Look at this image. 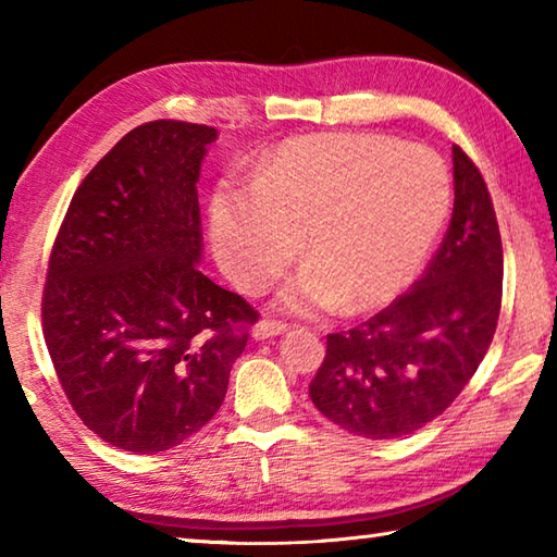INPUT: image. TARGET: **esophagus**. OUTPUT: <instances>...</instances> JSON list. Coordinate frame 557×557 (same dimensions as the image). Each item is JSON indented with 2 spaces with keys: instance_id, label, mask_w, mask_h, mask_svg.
Wrapping results in <instances>:
<instances>
[{
  "instance_id": "34e87169",
  "label": "esophagus",
  "mask_w": 557,
  "mask_h": 557,
  "mask_svg": "<svg viewBox=\"0 0 557 557\" xmlns=\"http://www.w3.org/2000/svg\"><path fill=\"white\" fill-rule=\"evenodd\" d=\"M287 326L282 322H272V319H262V322L256 324V329H252V336L258 338V342H265V338H272V336H280L285 334Z\"/></svg>"
}]
</instances>
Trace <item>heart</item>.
Listing matches in <instances>:
<instances>
[{
  "mask_svg": "<svg viewBox=\"0 0 557 557\" xmlns=\"http://www.w3.org/2000/svg\"><path fill=\"white\" fill-rule=\"evenodd\" d=\"M451 209L440 154L385 135L322 132L282 143L252 186L223 184L211 201L215 258L245 292L265 289L299 252L277 292L289 314L369 312L410 285Z\"/></svg>",
  "mask_w": 557,
  "mask_h": 557,
  "instance_id": "obj_1",
  "label": "heart"
}]
</instances>
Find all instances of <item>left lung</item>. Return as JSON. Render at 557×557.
<instances>
[{
    "instance_id": "8db88e82",
    "label": "left lung",
    "mask_w": 557,
    "mask_h": 557,
    "mask_svg": "<svg viewBox=\"0 0 557 557\" xmlns=\"http://www.w3.org/2000/svg\"><path fill=\"white\" fill-rule=\"evenodd\" d=\"M455 209L445 240L410 292L351 332L329 334L309 398L351 435L395 440L445 412L492 344L504 250L492 196L451 147Z\"/></svg>"
}]
</instances>
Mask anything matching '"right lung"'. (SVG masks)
Returning a JSON list of instances; mask_svg holds the SVG:
<instances>
[{
    "label": "right lung",
    "instance_id": "obj_1",
    "mask_svg": "<svg viewBox=\"0 0 557 557\" xmlns=\"http://www.w3.org/2000/svg\"><path fill=\"white\" fill-rule=\"evenodd\" d=\"M219 129L154 120L83 178L53 243L44 338L65 398L112 447L157 455L228 391L258 312L199 270L196 182Z\"/></svg>",
    "mask_w": 557,
    "mask_h": 557
}]
</instances>
